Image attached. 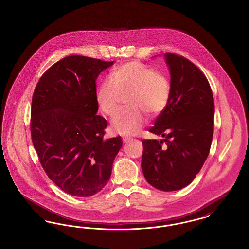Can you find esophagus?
<instances>
[{
	"label": "esophagus",
	"mask_w": 249,
	"mask_h": 249,
	"mask_svg": "<svg viewBox=\"0 0 249 249\" xmlns=\"http://www.w3.org/2000/svg\"><path fill=\"white\" fill-rule=\"evenodd\" d=\"M132 137H129V136H123V142H124V143H130V142H132Z\"/></svg>",
	"instance_id": "1"
}]
</instances>
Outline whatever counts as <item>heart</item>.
I'll return each mask as SVG.
<instances>
[{
    "instance_id": "obj_1",
    "label": "heart",
    "mask_w": 249,
    "mask_h": 249,
    "mask_svg": "<svg viewBox=\"0 0 249 249\" xmlns=\"http://www.w3.org/2000/svg\"><path fill=\"white\" fill-rule=\"evenodd\" d=\"M110 79L104 80L97 92L99 108L107 116H113L120 106L121 93H130V107L117 112L112 119L116 132L133 134L146 122L147 116L158 117L170 100L171 86L168 79L149 66L132 61L116 68Z\"/></svg>"
}]
</instances>
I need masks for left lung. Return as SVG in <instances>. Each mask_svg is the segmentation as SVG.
Returning <instances> with one entry per match:
<instances>
[{"instance_id": "left-lung-1", "label": "left lung", "mask_w": 249, "mask_h": 249, "mask_svg": "<svg viewBox=\"0 0 249 249\" xmlns=\"http://www.w3.org/2000/svg\"><path fill=\"white\" fill-rule=\"evenodd\" d=\"M171 95L149 132L163 137L142 140L141 167L146 181L170 192L187 186L200 171L213 135L214 103L202 71L188 59L166 53Z\"/></svg>"}]
</instances>
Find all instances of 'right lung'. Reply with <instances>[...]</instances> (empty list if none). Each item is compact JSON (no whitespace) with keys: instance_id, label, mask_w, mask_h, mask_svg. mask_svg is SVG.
Wrapping results in <instances>:
<instances>
[{"instance_id":"right-lung-1","label":"right lung","mask_w":249,"mask_h":249,"mask_svg":"<svg viewBox=\"0 0 249 249\" xmlns=\"http://www.w3.org/2000/svg\"><path fill=\"white\" fill-rule=\"evenodd\" d=\"M114 62L71 55L39 79L31 107V136L47 176L74 196H93L107 184L122 146L103 139L107 121L97 116L96 80Z\"/></svg>"}]
</instances>
